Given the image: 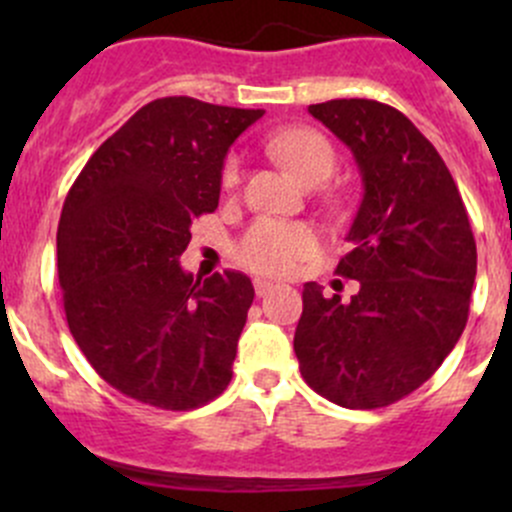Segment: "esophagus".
Returning <instances> with one entry per match:
<instances>
[{
    "label": "esophagus",
    "instance_id": "obj_1",
    "mask_svg": "<svg viewBox=\"0 0 512 512\" xmlns=\"http://www.w3.org/2000/svg\"><path fill=\"white\" fill-rule=\"evenodd\" d=\"M275 287H277L275 282H270V280H260V277L255 280V294H257V297H267V294H270Z\"/></svg>",
    "mask_w": 512,
    "mask_h": 512
}]
</instances>
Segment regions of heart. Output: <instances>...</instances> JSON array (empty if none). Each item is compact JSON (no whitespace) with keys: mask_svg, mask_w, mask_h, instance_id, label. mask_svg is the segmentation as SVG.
<instances>
[{"mask_svg":"<svg viewBox=\"0 0 512 512\" xmlns=\"http://www.w3.org/2000/svg\"><path fill=\"white\" fill-rule=\"evenodd\" d=\"M267 148L304 183H322L337 163V153L329 138L314 128H282L267 138ZM242 180L240 158L227 156L223 165V185L237 188ZM319 235L314 227L287 220H257L237 242V260L242 267L260 275H292L304 260L317 252Z\"/></svg>","mask_w":512,"mask_h":512,"instance_id":"heart-1","label":"heart"}]
</instances>
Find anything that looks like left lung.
Wrapping results in <instances>:
<instances>
[{
  "label": "left lung",
  "mask_w": 512,
  "mask_h": 512,
  "mask_svg": "<svg viewBox=\"0 0 512 512\" xmlns=\"http://www.w3.org/2000/svg\"><path fill=\"white\" fill-rule=\"evenodd\" d=\"M352 148L364 198L337 275L352 302L302 292L294 354L304 381L344 409H381L436 374L468 322L476 240L466 205L426 136L394 106L334 98L309 106Z\"/></svg>",
  "instance_id": "left-lung-1"
}]
</instances>
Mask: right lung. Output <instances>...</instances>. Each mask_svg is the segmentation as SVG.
<instances>
[{
	"mask_svg": "<svg viewBox=\"0 0 512 512\" xmlns=\"http://www.w3.org/2000/svg\"><path fill=\"white\" fill-rule=\"evenodd\" d=\"M252 108L165 96L98 146L56 232L59 285L76 344L106 384L165 411L227 389L255 289L242 272L185 275L190 225L215 213L227 148Z\"/></svg>",
	"mask_w": 512,
	"mask_h": 512,
	"instance_id": "obj_1",
	"label": "right lung"
}]
</instances>
